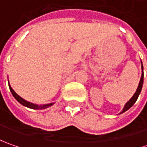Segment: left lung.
<instances>
[{"instance_id": "obj_1", "label": "left lung", "mask_w": 147, "mask_h": 147, "mask_svg": "<svg viewBox=\"0 0 147 147\" xmlns=\"http://www.w3.org/2000/svg\"><path fill=\"white\" fill-rule=\"evenodd\" d=\"M142 77H141V79H140V82H139V85H138V89H137L136 92H135V93H134V95L133 96V97L130 99V100L127 101V103L125 104V105H124V107H123V110H122L121 112H120V114L123 113V112H125V111H127L128 109H130V108L133 106V105H134V103L137 101L138 98L139 94L141 93V91H142V85H143V78H144L142 63Z\"/></svg>"}]
</instances>
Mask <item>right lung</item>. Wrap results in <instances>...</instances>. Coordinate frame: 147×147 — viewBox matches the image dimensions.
<instances>
[{"label":"right lung","mask_w":147,"mask_h":147,"mask_svg":"<svg viewBox=\"0 0 147 147\" xmlns=\"http://www.w3.org/2000/svg\"><path fill=\"white\" fill-rule=\"evenodd\" d=\"M9 90H10V92H11V93L12 95L14 96V97L19 102H20V104L23 105H24L26 107H28V108H30V109H33V110H42V109H46V108H47V107H50L51 105H52L54 103H50V104H47V105H37L35 104H32L31 102H28V101H27L25 100L24 99H23L22 97H20V96L18 95V94H16V92H14V90L12 89V88L10 87V85H9Z\"/></svg>","instance_id":"1"}]
</instances>
